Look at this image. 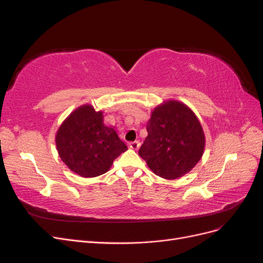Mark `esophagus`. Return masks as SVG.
I'll return each mask as SVG.
<instances>
[{
    "label": "esophagus",
    "instance_id": "34e87169",
    "mask_svg": "<svg viewBox=\"0 0 263 263\" xmlns=\"http://www.w3.org/2000/svg\"><path fill=\"white\" fill-rule=\"evenodd\" d=\"M139 146H140L139 141H132V142H129V148L133 149V150H137L139 148Z\"/></svg>",
    "mask_w": 263,
    "mask_h": 263
}]
</instances>
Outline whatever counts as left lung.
I'll return each mask as SVG.
<instances>
[{
    "label": "left lung",
    "instance_id": "obj_1",
    "mask_svg": "<svg viewBox=\"0 0 263 263\" xmlns=\"http://www.w3.org/2000/svg\"><path fill=\"white\" fill-rule=\"evenodd\" d=\"M148 136L138 155L149 169L166 180L179 179L201 160L205 134L195 113L178 100L157 105L147 123Z\"/></svg>",
    "mask_w": 263,
    "mask_h": 263
}]
</instances>
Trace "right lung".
Masks as SVG:
<instances>
[{
  "mask_svg": "<svg viewBox=\"0 0 263 263\" xmlns=\"http://www.w3.org/2000/svg\"><path fill=\"white\" fill-rule=\"evenodd\" d=\"M61 160L82 178L106 173L115 159L128 149L115 127L104 124L102 110L83 104L71 112L55 133Z\"/></svg>",
  "mask_w": 263,
  "mask_h": 263,
  "instance_id": "1",
  "label": "right lung"
}]
</instances>
